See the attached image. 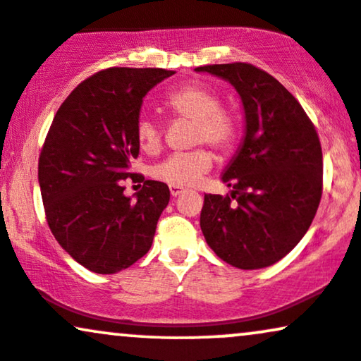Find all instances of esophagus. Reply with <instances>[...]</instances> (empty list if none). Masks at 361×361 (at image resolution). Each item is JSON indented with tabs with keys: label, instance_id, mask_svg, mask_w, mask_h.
<instances>
[{
	"label": "esophagus",
	"instance_id": "esophagus-1",
	"mask_svg": "<svg viewBox=\"0 0 361 361\" xmlns=\"http://www.w3.org/2000/svg\"><path fill=\"white\" fill-rule=\"evenodd\" d=\"M169 189H171V194L173 197L179 196V194L184 192V188H179V185H169Z\"/></svg>",
	"mask_w": 361,
	"mask_h": 361
}]
</instances>
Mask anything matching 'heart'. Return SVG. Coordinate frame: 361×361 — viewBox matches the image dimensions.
Listing matches in <instances>:
<instances>
[{"instance_id": "heart-1", "label": "heart", "mask_w": 361, "mask_h": 361, "mask_svg": "<svg viewBox=\"0 0 361 361\" xmlns=\"http://www.w3.org/2000/svg\"><path fill=\"white\" fill-rule=\"evenodd\" d=\"M165 108L176 118L194 123L192 143H207L214 150L226 154L236 145L240 135L238 120L231 111L221 108V97L211 87L202 84H184L173 89L164 99ZM138 145L147 154H154L162 143L164 130L160 123L148 114H140L135 125ZM213 155L206 148H194L169 155L154 165L152 176L171 185H192L209 172Z\"/></svg>"}]
</instances>
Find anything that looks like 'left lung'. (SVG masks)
I'll use <instances>...</instances> for the list:
<instances>
[{
    "label": "left lung",
    "instance_id": "1",
    "mask_svg": "<svg viewBox=\"0 0 361 361\" xmlns=\"http://www.w3.org/2000/svg\"><path fill=\"white\" fill-rule=\"evenodd\" d=\"M238 91L245 138L223 173L233 190L206 194L201 230L221 260L243 270L279 262L302 240L323 196V152L299 101L269 72L247 62L213 63Z\"/></svg>",
    "mask_w": 361,
    "mask_h": 361
}]
</instances>
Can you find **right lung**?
Here are the masks:
<instances>
[{"label":"right lung","mask_w":361,"mask_h":361,"mask_svg":"<svg viewBox=\"0 0 361 361\" xmlns=\"http://www.w3.org/2000/svg\"><path fill=\"white\" fill-rule=\"evenodd\" d=\"M176 74L109 67L79 84L55 113L38 159L45 218L59 245L96 274L128 269L150 250L171 199L167 184L130 172L140 145L135 125L143 97ZM143 180L137 199L124 180Z\"/></svg>","instance_id":"right-lung-1"}]
</instances>
